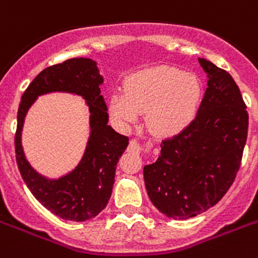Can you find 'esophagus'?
<instances>
[{
	"label": "esophagus",
	"instance_id": "esophagus-1",
	"mask_svg": "<svg viewBox=\"0 0 258 258\" xmlns=\"http://www.w3.org/2000/svg\"><path fill=\"white\" fill-rule=\"evenodd\" d=\"M130 150L135 151V152H140V151H142V147H140L139 142L135 139L131 140V142H130Z\"/></svg>",
	"mask_w": 258,
	"mask_h": 258
}]
</instances>
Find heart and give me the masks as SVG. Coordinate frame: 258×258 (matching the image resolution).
Here are the masks:
<instances>
[{
	"label": "heart",
	"mask_w": 258,
	"mask_h": 258,
	"mask_svg": "<svg viewBox=\"0 0 258 258\" xmlns=\"http://www.w3.org/2000/svg\"><path fill=\"white\" fill-rule=\"evenodd\" d=\"M202 99L196 75L168 66L144 69L127 78L124 93L110 98V112L122 127H130L146 112V124L154 135L173 136L194 120Z\"/></svg>",
	"instance_id": "heart-1"
}]
</instances>
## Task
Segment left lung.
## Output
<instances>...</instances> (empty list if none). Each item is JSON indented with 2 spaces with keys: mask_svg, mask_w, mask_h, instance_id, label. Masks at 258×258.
<instances>
[{
  "mask_svg": "<svg viewBox=\"0 0 258 258\" xmlns=\"http://www.w3.org/2000/svg\"><path fill=\"white\" fill-rule=\"evenodd\" d=\"M208 83L195 119L163 140L160 156L144 165L146 189L167 217L187 220L208 211L231 188L241 164L249 116L236 82L199 58Z\"/></svg>",
  "mask_w": 258,
  "mask_h": 258,
  "instance_id": "1",
  "label": "left lung"
}]
</instances>
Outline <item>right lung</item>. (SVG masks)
I'll use <instances>...</instances> for the list:
<instances>
[{
	"mask_svg": "<svg viewBox=\"0 0 258 258\" xmlns=\"http://www.w3.org/2000/svg\"><path fill=\"white\" fill-rule=\"evenodd\" d=\"M103 77L90 58H73L42 70L21 98L17 114L16 159L21 176L34 198L58 217L86 221L106 208L115 181V169L128 138L108 125L107 106L99 86ZM49 92L82 96L90 111V136L81 162L58 179L42 177L27 162L20 135L24 116L36 98Z\"/></svg>",
	"mask_w": 258,
	"mask_h": 258,
	"instance_id": "right-lung-1",
	"label": "right lung"
}]
</instances>
